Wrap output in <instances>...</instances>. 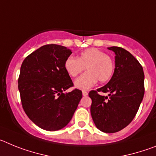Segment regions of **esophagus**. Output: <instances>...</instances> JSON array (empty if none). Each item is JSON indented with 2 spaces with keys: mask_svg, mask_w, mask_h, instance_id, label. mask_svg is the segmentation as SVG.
Returning <instances> with one entry per match:
<instances>
[{
  "mask_svg": "<svg viewBox=\"0 0 156 156\" xmlns=\"http://www.w3.org/2000/svg\"><path fill=\"white\" fill-rule=\"evenodd\" d=\"M82 93H83V96H87V95L88 94V93L86 91V90H83Z\"/></svg>",
  "mask_w": 156,
  "mask_h": 156,
  "instance_id": "1",
  "label": "esophagus"
}]
</instances>
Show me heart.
<instances>
[{
    "label": "heart",
    "instance_id": "obj_1",
    "mask_svg": "<svg viewBox=\"0 0 156 156\" xmlns=\"http://www.w3.org/2000/svg\"><path fill=\"white\" fill-rule=\"evenodd\" d=\"M64 67L72 77L79 75L86 68V73L76 80L74 85L80 90H87L95 85L98 80L105 83L111 79L114 72V62L105 52L97 48H89L81 52L77 58L73 56L67 58Z\"/></svg>",
    "mask_w": 156,
    "mask_h": 156
}]
</instances>
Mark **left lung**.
Returning <instances> with one entry per match:
<instances>
[{
	"label": "left lung",
	"instance_id": "1",
	"mask_svg": "<svg viewBox=\"0 0 156 156\" xmlns=\"http://www.w3.org/2000/svg\"><path fill=\"white\" fill-rule=\"evenodd\" d=\"M108 50L115 54V70L109 82L90 90V114L95 126L105 133H115L129 125L137 114L144 94L141 65L131 54L119 47ZM108 93L102 96L99 92Z\"/></svg>",
	"mask_w": 156,
	"mask_h": 156
}]
</instances>
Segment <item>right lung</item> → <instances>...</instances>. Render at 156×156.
I'll return each instance as SVG.
<instances>
[{"instance_id":"obj_1","label":"right lung","mask_w":156,"mask_h":156,"mask_svg":"<svg viewBox=\"0 0 156 156\" xmlns=\"http://www.w3.org/2000/svg\"><path fill=\"white\" fill-rule=\"evenodd\" d=\"M72 54L66 48L47 44L29 55L20 69L19 87L23 108L37 126L46 130H58L71 120L82 91L74 89L65 69L66 59Z\"/></svg>"}]
</instances>
